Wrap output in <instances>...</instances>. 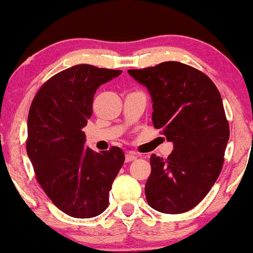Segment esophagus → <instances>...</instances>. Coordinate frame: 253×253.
Wrapping results in <instances>:
<instances>
[{
    "mask_svg": "<svg viewBox=\"0 0 253 253\" xmlns=\"http://www.w3.org/2000/svg\"><path fill=\"white\" fill-rule=\"evenodd\" d=\"M136 158H138V156H136L135 153H133V152H129V153H127L126 157H125V161H126V163H129V162H132V161H135Z\"/></svg>",
    "mask_w": 253,
    "mask_h": 253,
    "instance_id": "1",
    "label": "esophagus"
}]
</instances>
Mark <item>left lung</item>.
<instances>
[{
	"mask_svg": "<svg viewBox=\"0 0 253 253\" xmlns=\"http://www.w3.org/2000/svg\"><path fill=\"white\" fill-rule=\"evenodd\" d=\"M128 74L149 89L153 126L173 143L168 158L151 156L147 203L161 213H185L205 199L221 172L229 138L221 95L207 75L179 62Z\"/></svg>",
	"mask_w": 253,
	"mask_h": 253,
	"instance_id": "left-lung-1",
	"label": "left lung"
}]
</instances>
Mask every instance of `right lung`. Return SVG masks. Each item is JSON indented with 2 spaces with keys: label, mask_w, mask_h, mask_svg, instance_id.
<instances>
[{
  "label": "right lung",
  "mask_w": 253,
  "mask_h": 253,
  "mask_svg": "<svg viewBox=\"0 0 253 253\" xmlns=\"http://www.w3.org/2000/svg\"><path fill=\"white\" fill-rule=\"evenodd\" d=\"M121 72L89 64L71 66L46 81L32 101L27 155L48 199L72 217L89 219L106 211L125 162L120 147L98 153L84 146L82 130L98 86Z\"/></svg>",
  "instance_id": "add662e5"
}]
</instances>
